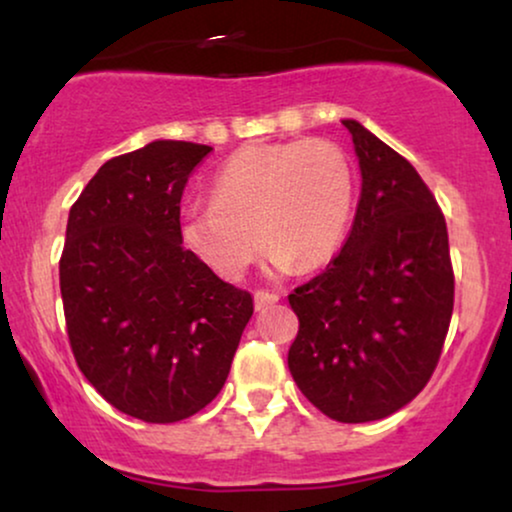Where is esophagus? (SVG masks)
<instances>
[{
	"label": "esophagus",
	"mask_w": 512,
	"mask_h": 512,
	"mask_svg": "<svg viewBox=\"0 0 512 512\" xmlns=\"http://www.w3.org/2000/svg\"><path fill=\"white\" fill-rule=\"evenodd\" d=\"M279 300L277 293H268V291H256L254 293V303H256V310H265V307L275 305Z\"/></svg>",
	"instance_id": "34e87169"
}]
</instances>
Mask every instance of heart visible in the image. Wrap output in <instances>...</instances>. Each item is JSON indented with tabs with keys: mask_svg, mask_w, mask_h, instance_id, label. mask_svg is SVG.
<instances>
[{
	"mask_svg": "<svg viewBox=\"0 0 512 512\" xmlns=\"http://www.w3.org/2000/svg\"><path fill=\"white\" fill-rule=\"evenodd\" d=\"M354 209L352 167L326 139L251 144L212 181V205L179 216L181 244L216 277L237 282L268 244V272L326 263L345 240ZM264 240L261 241L260 237Z\"/></svg>",
	"mask_w": 512,
	"mask_h": 512,
	"instance_id": "obj_1",
	"label": "heart"
}]
</instances>
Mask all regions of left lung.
<instances>
[{"mask_svg": "<svg viewBox=\"0 0 512 512\" xmlns=\"http://www.w3.org/2000/svg\"><path fill=\"white\" fill-rule=\"evenodd\" d=\"M349 130L361 198L345 247L289 296L300 328L289 370L314 408L345 424L384 419L426 387L454 305L443 212L408 160Z\"/></svg>", "mask_w": 512, "mask_h": 512, "instance_id": "1", "label": "left lung"}]
</instances>
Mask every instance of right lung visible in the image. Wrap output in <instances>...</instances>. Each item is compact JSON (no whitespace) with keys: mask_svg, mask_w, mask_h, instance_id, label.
Here are the masks:
<instances>
[{"mask_svg":"<svg viewBox=\"0 0 512 512\" xmlns=\"http://www.w3.org/2000/svg\"><path fill=\"white\" fill-rule=\"evenodd\" d=\"M212 146L156 139L104 163L69 209L60 293L74 359L125 415L170 424L212 403L251 293L184 249L179 202Z\"/></svg>","mask_w":512,"mask_h":512,"instance_id":"add662e5","label":"right lung"}]
</instances>
